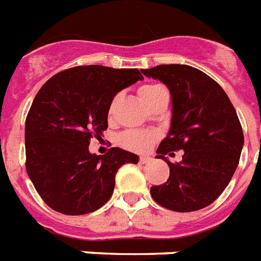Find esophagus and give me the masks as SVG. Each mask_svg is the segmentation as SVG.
I'll list each match as a JSON object with an SVG mask.
<instances>
[{
	"mask_svg": "<svg viewBox=\"0 0 261 261\" xmlns=\"http://www.w3.org/2000/svg\"><path fill=\"white\" fill-rule=\"evenodd\" d=\"M150 161H152V158L148 157V155H141L140 157V164H149Z\"/></svg>",
	"mask_w": 261,
	"mask_h": 261,
	"instance_id": "34e87169",
	"label": "esophagus"
}]
</instances>
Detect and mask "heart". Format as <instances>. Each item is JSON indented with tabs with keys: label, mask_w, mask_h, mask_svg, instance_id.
Here are the masks:
<instances>
[{
	"label": "heart",
	"mask_w": 261,
	"mask_h": 261,
	"mask_svg": "<svg viewBox=\"0 0 261 261\" xmlns=\"http://www.w3.org/2000/svg\"><path fill=\"white\" fill-rule=\"evenodd\" d=\"M161 92H165V90L161 86H157V84L142 86L139 90L140 97L145 104L153 101ZM117 100H119V96H116L112 100V103L109 106V115H112ZM155 137H157V135L153 132H126L121 136V144L126 149H130V150H135V152H145L152 146Z\"/></svg>",
	"instance_id": "obj_1"
}]
</instances>
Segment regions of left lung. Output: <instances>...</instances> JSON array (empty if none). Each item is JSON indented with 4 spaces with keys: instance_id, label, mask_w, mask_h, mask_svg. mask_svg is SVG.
Masks as SVG:
<instances>
[{
    "instance_id": "obj_1",
    "label": "left lung",
    "mask_w": 261,
    "mask_h": 261,
    "mask_svg": "<svg viewBox=\"0 0 261 261\" xmlns=\"http://www.w3.org/2000/svg\"><path fill=\"white\" fill-rule=\"evenodd\" d=\"M169 88L170 128L155 158L168 162V181L150 188L158 204L177 213L208 206L230 184L244 145L237 111L223 88L208 75L186 64H162L142 70ZM184 150L182 161L165 158Z\"/></svg>"
}]
</instances>
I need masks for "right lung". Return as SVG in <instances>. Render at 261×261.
Instances as JSON below:
<instances>
[{
    "mask_svg": "<svg viewBox=\"0 0 261 261\" xmlns=\"http://www.w3.org/2000/svg\"><path fill=\"white\" fill-rule=\"evenodd\" d=\"M142 79L137 68L93 64L62 71L42 86L24 124L26 170L53 210L96 211L112 197L117 170L139 162V155L124 149L97 155L88 146L108 128L113 97Z\"/></svg>",
    "mask_w": 261,
    "mask_h": 261,
    "instance_id": "add662e5",
    "label": "right lung"
}]
</instances>
